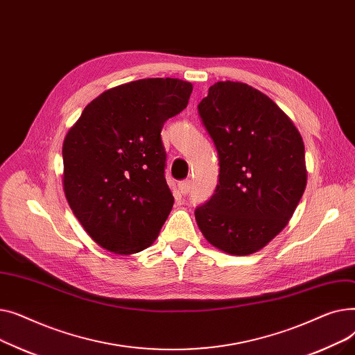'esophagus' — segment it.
Segmentation results:
<instances>
[{
    "instance_id": "esophagus-1",
    "label": "esophagus",
    "mask_w": 355,
    "mask_h": 355,
    "mask_svg": "<svg viewBox=\"0 0 355 355\" xmlns=\"http://www.w3.org/2000/svg\"><path fill=\"white\" fill-rule=\"evenodd\" d=\"M191 190V181L190 180H185V181H181L178 182V193L181 196H187Z\"/></svg>"
}]
</instances>
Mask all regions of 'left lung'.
Instances as JSON below:
<instances>
[{
	"instance_id": "left-lung-1",
	"label": "left lung",
	"mask_w": 355,
	"mask_h": 355,
	"mask_svg": "<svg viewBox=\"0 0 355 355\" xmlns=\"http://www.w3.org/2000/svg\"><path fill=\"white\" fill-rule=\"evenodd\" d=\"M220 161L213 197L196 210L211 246L248 256L281 233L308 180L305 146L292 119L241 82H217L198 105Z\"/></svg>"
}]
</instances>
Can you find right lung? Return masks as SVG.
<instances>
[{"label": "right lung", "instance_id": "1", "mask_svg": "<svg viewBox=\"0 0 355 355\" xmlns=\"http://www.w3.org/2000/svg\"><path fill=\"white\" fill-rule=\"evenodd\" d=\"M193 85L141 79L105 90L63 142V190L90 239L107 252L151 246L174 197L164 175L161 129L187 107Z\"/></svg>", "mask_w": 355, "mask_h": 355}]
</instances>
